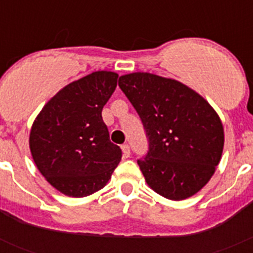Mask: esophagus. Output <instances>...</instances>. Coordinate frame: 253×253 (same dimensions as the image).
I'll use <instances>...</instances> for the list:
<instances>
[{"instance_id": "obj_1", "label": "esophagus", "mask_w": 253, "mask_h": 253, "mask_svg": "<svg viewBox=\"0 0 253 253\" xmlns=\"http://www.w3.org/2000/svg\"><path fill=\"white\" fill-rule=\"evenodd\" d=\"M122 151H123V156H124L125 158L130 157V147H129V144H123Z\"/></svg>"}]
</instances>
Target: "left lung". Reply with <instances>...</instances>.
Instances as JSON below:
<instances>
[{
  "label": "left lung",
  "mask_w": 253,
  "mask_h": 253,
  "mask_svg": "<svg viewBox=\"0 0 253 253\" xmlns=\"http://www.w3.org/2000/svg\"><path fill=\"white\" fill-rule=\"evenodd\" d=\"M119 87L148 137V153L138 160L148 186L176 202L195 195L222 158L224 129L216 111L189 86L153 73L120 76Z\"/></svg>",
  "instance_id": "1"
}]
</instances>
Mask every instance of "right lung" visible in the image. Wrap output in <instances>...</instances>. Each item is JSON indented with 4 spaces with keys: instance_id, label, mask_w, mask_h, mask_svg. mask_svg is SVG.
<instances>
[{
    "instance_id": "add662e5",
    "label": "right lung",
    "mask_w": 253,
    "mask_h": 253,
    "mask_svg": "<svg viewBox=\"0 0 253 253\" xmlns=\"http://www.w3.org/2000/svg\"><path fill=\"white\" fill-rule=\"evenodd\" d=\"M118 73L97 71L58 91L35 118L29 146L51 186L72 198L101 190L122 160L102 120Z\"/></svg>"
}]
</instances>
